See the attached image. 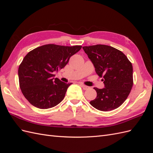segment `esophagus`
Returning <instances> with one entry per match:
<instances>
[{
    "label": "esophagus",
    "instance_id": "34e87169",
    "mask_svg": "<svg viewBox=\"0 0 153 153\" xmlns=\"http://www.w3.org/2000/svg\"><path fill=\"white\" fill-rule=\"evenodd\" d=\"M80 86L83 88V89H84V90H87V89H89V87L86 86V85H84V84H80Z\"/></svg>",
    "mask_w": 153,
    "mask_h": 153
}]
</instances>
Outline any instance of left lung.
<instances>
[{
  "mask_svg": "<svg viewBox=\"0 0 153 153\" xmlns=\"http://www.w3.org/2000/svg\"><path fill=\"white\" fill-rule=\"evenodd\" d=\"M95 68L96 73L103 76V89L94 88L96 99L90 104L101 111H110L119 107L132 89L133 66L121 51L110 46L96 45L83 47Z\"/></svg>",
  "mask_w": 153,
  "mask_h": 153,
  "instance_id": "obj_1",
  "label": "left lung"
}]
</instances>
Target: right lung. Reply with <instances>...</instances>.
I'll use <instances>...</instances> for the list:
<instances>
[{"label":"right lung","mask_w":153,"mask_h":153,"mask_svg":"<svg viewBox=\"0 0 153 153\" xmlns=\"http://www.w3.org/2000/svg\"><path fill=\"white\" fill-rule=\"evenodd\" d=\"M82 46L48 44L32 50L23 59L18 68L21 91L29 102L36 107L47 109L64 99L70 84L54 78L53 73L64 68L70 57Z\"/></svg>","instance_id":"obj_1"}]
</instances>
